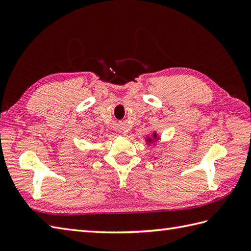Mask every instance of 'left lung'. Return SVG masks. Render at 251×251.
<instances>
[{"label": "left lung", "instance_id": "left-lung-1", "mask_svg": "<svg viewBox=\"0 0 251 251\" xmlns=\"http://www.w3.org/2000/svg\"><path fill=\"white\" fill-rule=\"evenodd\" d=\"M158 139H159V137H158V135L156 134L155 131L153 132L152 134V136L151 137H148L147 139H146V141H147V143L148 145H153L154 142H156V141H158Z\"/></svg>", "mask_w": 251, "mask_h": 251}]
</instances>
